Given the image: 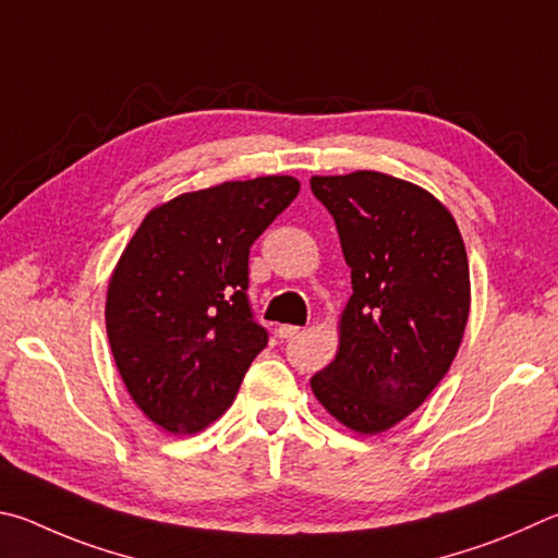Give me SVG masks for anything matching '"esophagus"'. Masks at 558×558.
I'll use <instances>...</instances> for the list:
<instances>
[{"instance_id":"34e87169","label":"esophagus","mask_w":558,"mask_h":558,"mask_svg":"<svg viewBox=\"0 0 558 558\" xmlns=\"http://www.w3.org/2000/svg\"><path fill=\"white\" fill-rule=\"evenodd\" d=\"M301 333V328L299 326H289V324H284V326H279L277 328V336L281 338V340H291V338H296Z\"/></svg>"}]
</instances>
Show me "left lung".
<instances>
[{"mask_svg":"<svg viewBox=\"0 0 558 558\" xmlns=\"http://www.w3.org/2000/svg\"><path fill=\"white\" fill-rule=\"evenodd\" d=\"M353 279L333 363L311 389L340 424L383 434L424 404L471 314L461 230L422 185L379 171L314 175Z\"/></svg>","mask_w":558,"mask_h":558,"instance_id":"left-lung-1","label":"left lung"}]
</instances>
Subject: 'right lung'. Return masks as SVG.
<instances>
[{
    "label": "right lung",
    "instance_id": "obj_1",
    "mask_svg": "<svg viewBox=\"0 0 558 558\" xmlns=\"http://www.w3.org/2000/svg\"><path fill=\"white\" fill-rule=\"evenodd\" d=\"M294 175L225 181L154 208L110 277L107 338L134 404L169 434L225 414L267 330L247 299L250 247L289 208Z\"/></svg>",
    "mask_w": 558,
    "mask_h": 558
}]
</instances>
